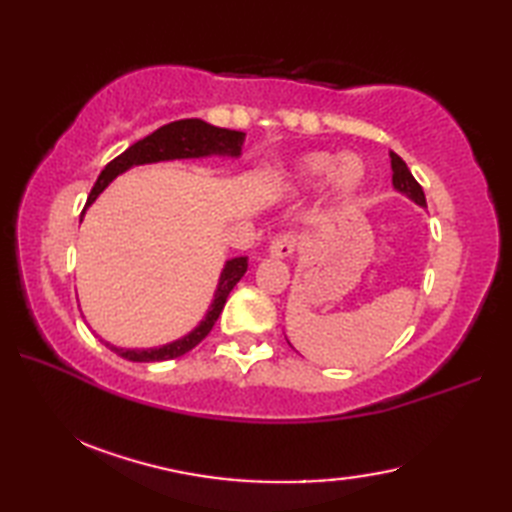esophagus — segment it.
Instances as JSON below:
<instances>
[{
    "instance_id": "esophagus-1",
    "label": "esophagus",
    "mask_w": 512,
    "mask_h": 512,
    "mask_svg": "<svg viewBox=\"0 0 512 512\" xmlns=\"http://www.w3.org/2000/svg\"><path fill=\"white\" fill-rule=\"evenodd\" d=\"M297 242L299 237L295 233H281L279 237H275L273 242H270V253H273V257H290L292 253H295L297 248Z\"/></svg>"
}]
</instances>
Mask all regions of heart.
<instances>
[{
    "mask_svg": "<svg viewBox=\"0 0 512 512\" xmlns=\"http://www.w3.org/2000/svg\"><path fill=\"white\" fill-rule=\"evenodd\" d=\"M330 173L336 191L347 195L356 191V187H361V182L365 178V167L356 156L339 158L330 154V151H317V154H310L299 160L295 173H292V180L297 184H312L325 176H330Z\"/></svg>",
    "mask_w": 512,
    "mask_h": 512,
    "instance_id": "b5f03b06",
    "label": "heart"
}]
</instances>
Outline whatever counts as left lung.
I'll return each mask as SVG.
<instances>
[{
  "label": "left lung",
  "mask_w": 512,
  "mask_h": 512,
  "mask_svg": "<svg viewBox=\"0 0 512 512\" xmlns=\"http://www.w3.org/2000/svg\"><path fill=\"white\" fill-rule=\"evenodd\" d=\"M391 169H394V187L402 193H407L413 202H418L420 206H427V200H424V191L418 184V180L411 176V171L407 169L405 160H402L398 154L391 151Z\"/></svg>",
  "instance_id": "8db88e82"
}]
</instances>
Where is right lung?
I'll use <instances>...</instances> for the list:
<instances>
[{"label": "right lung", "instance_id": "add662e5", "mask_svg": "<svg viewBox=\"0 0 512 512\" xmlns=\"http://www.w3.org/2000/svg\"><path fill=\"white\" fill-rule=\"evenodd\" d=\"M244 143V134L235 132V129H222V127H213L209 123L200 121V118H182V121H173L169 125H162L156 129L154 134L145 136L143 140H138L132 147H127L121 156H116L105 165L101 171V176L96 178L94 187L88 195V202H85V209L96 200L107 184H110L118 173L134 167V165H145V162H158V160H173V158H200V156H209V154H228V156H239ZM83 209V213H85ZM248 268V257H235L231 262H226L222 277H220V286H217L213 306L206 314L204 321L195 328L191 334L184 336L180 341H173L169 345L154 347V350H121V347H114L110 343H105L112 352L118 356L127 358V361L134 363H151V361H169V358H178L182 354H187L193 350L206 334L213 330V325L220 317L226 299L231 295V290L239 279L244 277Z\"/></svg>", "mask_w": 512, "mask_h": 512}]
</instances>
